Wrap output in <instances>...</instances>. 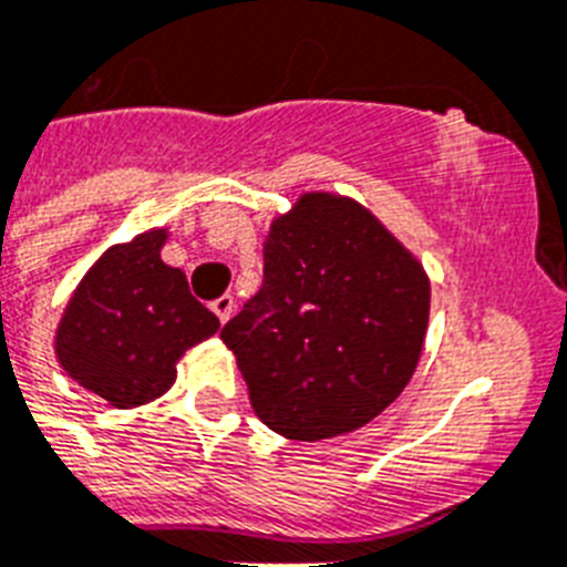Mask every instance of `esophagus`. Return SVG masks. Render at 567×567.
Wrapping results in <instances>:
<instances>
[{
  "label": "esophagus",
  "instance_id": "esophagus-1",
  "mask_svg": "<svg viewBox=\"0 0 567 567\" xmlns=\"http://www.w3.org/2000/svg\"><path fill=\"white\" fill-rule=\"evenodd\" d=\"M212 312L220 318V323H226L231 318V312H235V298L231 295H220L217 301H212Z\"/></svg>",
  "mask_w": 567,
  "mask_h": 567
}]
</instances>
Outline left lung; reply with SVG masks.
I'll list each match as a JSON object with an SVG mask.
<instances>
[{"instance_id":"obj_1","label":"left lung","mask_w":567,"mask_h":567,"mask_svg":"<svg viewBox=\"0 0 567 567\" xmlns=\"http://www.w3.org/2000/svg\"><path fill=\"white\" fill-rule=\"evenodd\" d=\"M430 321L422 260L367 206L303 192L264 240V287L224 327L260 422L295 442L352 433L410 384Z\"/></svg>"}]
</instances>
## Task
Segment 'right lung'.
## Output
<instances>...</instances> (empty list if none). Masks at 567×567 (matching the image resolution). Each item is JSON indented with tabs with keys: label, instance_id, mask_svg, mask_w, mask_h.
Listing matches in <instances>:
<instances>
[{
	"label": "right lung",
	"instance_id": "obj_1",
	"mask_svg": "<svg viewBox=\"0 0 567 567\" xmlns=\"http://www.w3.org/2000/svg\"><path fill=\"white\" fill-rule=\"evenodd\" d=\"M166 240L168 226H157L109 246L56 323L53 355L68 379L117 410L159 399L183 352L220 330L188 292L186 272L159 258Z\"/></svg>",
	"mask_w": 567,
	"mask_h": 567
}]
</instances>
